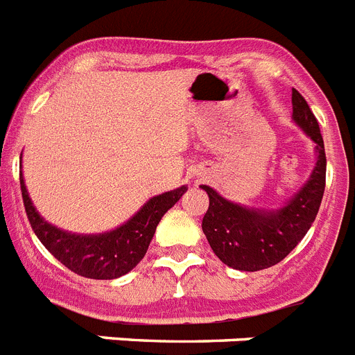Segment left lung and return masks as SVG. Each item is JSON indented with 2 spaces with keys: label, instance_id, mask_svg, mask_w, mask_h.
Segmentation results:
<instances>
[{
  "label": "left lung",
  "instance_id": "left-lung-1",
  "mask_svg": "<svg viewBox=\"0 0 355 355\" xmlns=\"http://www.w3.org/2000/svg\"><path fill=\"white\" fill-rule=\"evenodd\" d=\"M295 122L316 144V167L297 196L277 211L249 209L225 200L213 188L202 184L209 208L202 218V231L222 263L243 272H258L283 261L299 245L315 222L325 190L324 139L311 108L299 90H291Z\"/></svg>",
  "mask_w": 355,
  "mask_h": 355
}]
</instances>
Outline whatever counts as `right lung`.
<instances>
[{
    "mask_svg": "<svg viewBox=\"0 0 355 355\" xmlns=\"http://www.w3.org/2000/svg\"><path fill=\"white\" fill-rule=\"evenodd\" d=\"M24 209L33 233L46 249L74 274L89 279H115L133 270L142 261L162 216L181 199L187 187H180L149 199L133 218L105 234H72L48 224L35 211L19 175Z\"/></svg>",
    "mask_w": 355,
    "mask_h": 355,
    "instance_id": "1",
    "label": "right lung"
}]
</instances>
